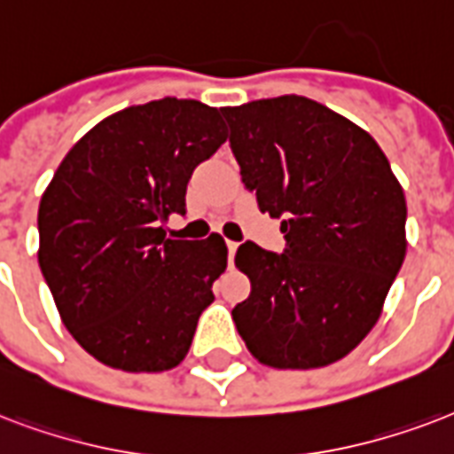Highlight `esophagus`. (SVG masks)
<instances>
[{
  "label": "esophagus",
  "instance_id": "34e87169",
  "mask_svg": "<svg viewBox=\"0 0 454 454\" xmlns=\"http://www.w3.org/2000/svg\"><path fill=\"white\" fill-rule=\"evenodd\" d=\"M239 244L237 241H227V251H230V265H231V260H234V253H237Z\"/></svg>",
  "mask_w": 454,
  "mask_h": 454
}]
</instances>
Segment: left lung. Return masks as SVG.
Wrapping results in <instances>:
<instances>
[{
  "label": "left lung",
  "mask_w": 454,
  "mask_h": 454,
  "mask_svg": "<svg viewBox=\"0 0 454 454\" xmlns=\"http://www.w3.org/2000/svg\"><path fill=\"white\" fill-rule=\"evenodd\" d=\"M241 182L286 251L239 246L251 296L231 317L248 353L275 370L346 357L381 317L405 260L407 203L370 132L298 94L224 106Z\"/></svg>",
  "instance_id": "obj_1"
}]
</instances>
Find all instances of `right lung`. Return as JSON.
Wrapping results in <instances>:
<instances>
[{
	"mask_svg": "<svg viewBox=\"0 0 454 454\" xmlns=\"http://www.w3.org/2000/svg\"><path fill=\"white\" fill-rule=\"evenodd\" d=\"M224 142L217 108L165 97L97 122L44 189L42 275L66 329L106 367L156 374L187 357L227 244L165 239L163 224L187 213L192 172Z\"/></svg>",
	"mask_w": 454,
	"mask_h": 454,
	"instance_id": "add662e5",
	"label": "right lung"
}]
</instances>
